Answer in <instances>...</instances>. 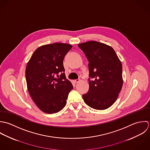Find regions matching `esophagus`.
Wrapping results in <instances>:
<instances>
[{"label":"esophagus","instance_id":"34e87169","mask_svg":"<svg viewBox=\"0 0 150 150\" xmlns=\"http://www.w3.org/2000/svg\"><path fill=\"white\" fill-rule=\"evenodd\" d=\"M79 81H80L79 79H76V80H74V81H73V82H74V83H78Z\"/></svg>","mask_w":150,"mask_h":150}]
</instances>
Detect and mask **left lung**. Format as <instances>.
Listing matches in <instances>:
<instances>
[{
	"instance_id": "1",
	"label": "left lung",
	"mask_w": 150,
	"mask_h": 150,
	"mask_svg": "<svg viewBox=\"0 0 150 150\" xmlns=\"http://www.w3.org/2000/svg\"><path fill=\"white\" fill-rule=\"evenodd\" d=\"M89 61V89L82 97L90 107L105 110L117 100L122 87V65L111 46L97 41L78 45Z\"/></svg>"
}]
</instances>
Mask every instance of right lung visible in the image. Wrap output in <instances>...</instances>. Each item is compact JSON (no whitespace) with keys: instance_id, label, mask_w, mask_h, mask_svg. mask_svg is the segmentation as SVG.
<instances>
[{"instance_id":"1","label":"right lung","mask_w":150,"mask_h":150,"mask_svg":"<svg viewBox=\"0 0 150 150\" xmlns=\"http://www.w3.org/2000/svg\"><path fill=\"white\" fill-rule=\"evenodd\" d=\"M72 47L71 45L62 43L43 45L34 52L27 63L28 90L37 107L45 113L61 111L73 89L71 82L66 79L63 65L64 57Z\"/></svg>"}]
</instances>
